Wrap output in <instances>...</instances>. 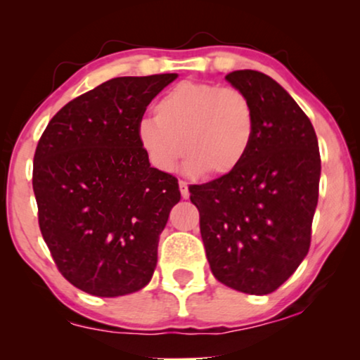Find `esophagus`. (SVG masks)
<instances>
[{
  "instance_id": "34e87169",
  "label": "esophagus",
  "mask_w": 360,
  "mask_h": 360,
  "mask_svg": "<svg viewBox=\"0 0 360 360\" xmlns=\"http://www.w3.org/2000/svg\"><path fill=\"white\" fill-rule=\"evenodd\" d=\"M179 186H180V193H181V198H188L190 196V191H188V184L186 181H179Z\"/></svg>"
}]
</instances>
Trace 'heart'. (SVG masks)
<instances>
[{
	"instance_id": "b5f03b06",
	"label": "heart",
	"mask_w": 360,
	"mask_h": 360,
	"mask_svg": "<svg viewBox=\"0 0 360 360\" xmlns=\"http://www.w3.org/2000/svg\"><path fill=\"white\" fill-rule=\"evenodd\" d=\"M254 132V110L243 91L186 80L155 103L154 120L137 124L136 139L157 170H174L185 147L188 174L223 176L243 164Z\"/></svg>"
}]
</instances>
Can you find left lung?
Returning <instances> with one entry per match:
<instances>
[{
	"instance_id": "obj_1",
	"label": "left lung",
	"mask_w": 360,
	"mask_h": 360,
	"mask_svg": "<svg viewBox=\"0 0 360 360\" xmlns=\"http://www.w3.org/2000/svg\"><path fill=\"white\" fill-rule=\"evenodd\" d=\"M250 100L252 144L238 169L190 188L216 280L248 295L277 290L307 257L318 205L316 132L290 93L255 70L226 75Z\"/></svg>"
}]
</instances>
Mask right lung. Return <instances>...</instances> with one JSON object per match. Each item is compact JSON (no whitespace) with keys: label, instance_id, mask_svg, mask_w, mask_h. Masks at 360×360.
Segmentation results:
<instances>
[{"label":"right lung","instance_id":"right-lung-1","mask_svg":"<svg viewBox=\"0 0 360 360\" xmlns=\"http://www.w3.org/2000/svg\"><path fill=\"white\" fill-rule=\"evenodd\" d=\"M179 77H117L67 103L34 155L42 238L58 270L95 297L150 282L159 236L180 201L179 180L150 167L136 129L146 108Z\"/></svg>","mask_w":360,"mask_h":360}]
</instances>
